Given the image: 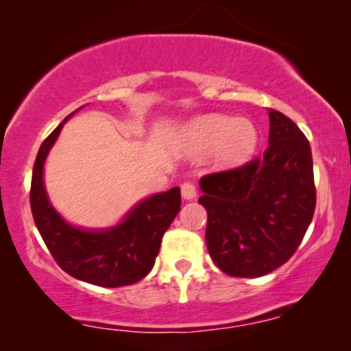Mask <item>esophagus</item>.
Segmentation results:
<instances>
[{
	"label": "esophagus",
	"instance_id": "1",
	"mask_svg": "<svg viewBox=\"0 0 351 351\" xmlns=\"http://www.w3.org/2000/svg\"><path fill=\"white\" fill-rule=\"evenodd\" d=\"M181 196L184 199H195L196 198V186L193 183L181 184Z\"/></svg>",
	"mask_w": 351,
	"mask_h": 351
}]
</instances>
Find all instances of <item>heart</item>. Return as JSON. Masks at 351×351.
Here are the masks:
<instances>
[{
  "label": "heart",
  "mask_w": 351,
  "mask_h": 351,
  "mask_svg": "<svg viewBox=\"0 0 351 351\" xmlns=\"http://www.w3.org/2000/svg\"><path fill=\"white\" fill-rule=\"evenodd\" d=\"M180 150L193 160L211 153L217 168L231 170L243 167L259 147V132L247 119L226 115H203L184 125L178 134Z\"/></svg>",
  "instance_id": "heart-1"
}]
</instances>
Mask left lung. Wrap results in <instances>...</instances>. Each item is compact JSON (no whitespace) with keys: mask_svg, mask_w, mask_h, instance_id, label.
<instances>
[{"mask_svg":"<svg viewBox=\"0 0 351 351\" xmlns=\"http://www.w3.org/2000/svg\"><path fill=\"white\" fill-rule=\"evenodd\" d=\"M269 123L263 158L199 180L209 256L232 277H261L287 263L315 211L308 140L272 108Z\"/></svg>","mask_w":351,"mask_h":351,"instance_id":"8db88e82","label":"left lung"}]
</instances>
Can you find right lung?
<instances>
[{
	"label": "right lung",
	"instance_id": "obj_1",
	"mask_svg": "<svg viewBox=\"0 0 351 351\" xmlns=\"http://www.w3.org/2000/svg\"><path fill=\"white\" fill-rule=\"evenodd\" d=\"M75 112L44 140L36 156L29 196L36 228L56 263L69 276L100 287L132 285L142 280L155 264L165 231L180 211V188L138 201L114 226L80 228L71 224L47 196L44 165L60 130Z\"/></svg>",
	"mask_w": 351,
	"mask_h": 351
}]
</instances>
